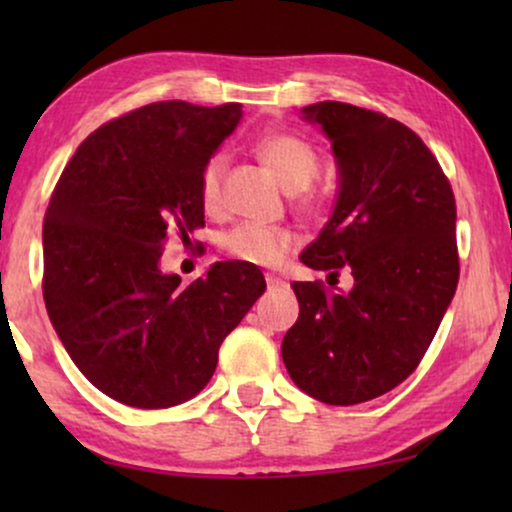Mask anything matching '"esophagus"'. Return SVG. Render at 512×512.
Returning a JSON list of instances; mask_svg holds the SVG:
<instances>
[{
    "mask_svg": "<svg viewBox=\"0 0 512 512\" xmlns=\"http://www.w3.org/2000/svg\"><path fill=\"white\" fill-rule=\"evenodd\" d=\"M265 282H268L270 289H277V286H286L284 279L277 277V275H268V277H265Z\"/></svg>",
    "mask_w": 512,
    "mask_h": 512,
    "instance_id": "obj_1",
    "label": "esophagus"
}]
</instances>
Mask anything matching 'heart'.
Returning <instances> with one entry per match:
<instances>
[{"label":"heart","mask_w":512,"mask_h":512,"mask_svg":"<svg viewBox=\"0 0 512 512\" xmlns=\"http://www.w3.org/2000/svg\"><path fill=\"white\" fill-rule=\"evenodd\" d=\"M254 149L286 191H305L317 179L321 167L319 153L296 132H263L256 139ZM226 167L228 156L223 151H214L200 167L198 195L205 212H216L221 207V184ZM221 247L235 261L270 268V265L282 263L298 247V237L289 228H272L263 226V223L244 221L223 233Z\"/></svg>","instance_id":"b5f03b06"}]
</instances>
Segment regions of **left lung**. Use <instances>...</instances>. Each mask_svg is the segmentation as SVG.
Returning <instances> with one entry per match:
<instances>
[{
	"label": "left lung",
	"mask_w": 512,
	"mask_h": 512,
	"mask_svg": "<svg viewBox=\"0 0 512 512\" xmlns=\"http://www.w3.org/2000/svg\"><path fill=\"white\" fill-rule=\"evenodd\" d=\"M333 142L340 195L303 251L307 268L352 270L349 293L293 282L298 321L284 335L291 380L328 405L387 394L415 373L459 282L457 205L417 132L345 102L303 109Z\"/></svg>",
	"instance_id": "obj_1"
}]
</instances>
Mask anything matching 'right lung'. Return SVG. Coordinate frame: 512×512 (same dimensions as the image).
Returning <instances> with one entry per match:
<instances>
[{"instance_id":"1","label":"right lung","mask_w":512,"mask_h":512,"mask_svg":"<svg viewBox=\"0 0 512 512\" xmlns=\"http://www.w3.org/2000/svg\"><path fill=\"white\" fill-rule=\"evenodd\" d=\"M240 104L167 100L83 139L44 219V303L76 368L132 408H172L212 380L219 347L263 296L251 263H214L181 286L160 272L167 235L205 226L200 167L240 123Z\"/></svg>"}]
</instances>
